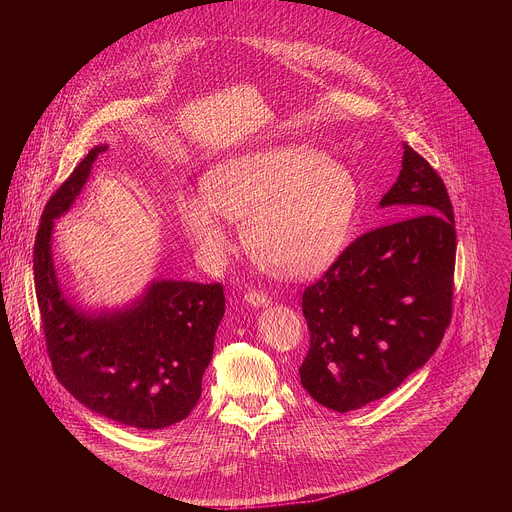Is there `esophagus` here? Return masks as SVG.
Masks as SVG:
<instances>
[{"mask_svg": "<svg viewBox=\"0 0 512 512\" xmlns=\"http://www.w3.org/2000/svg\"><path fill=\"white\" fill-rule=\"evenodd\" d=\"M245 302L249 304V306H255V308H263V306H269V296L267 294H263V291H259V289H249L247 294H245Z\"/></svg>", "mask_w": 512, "mask_h": 512, "instance_id": "esophagus-1", "label": "esophagus"}]
</instances>
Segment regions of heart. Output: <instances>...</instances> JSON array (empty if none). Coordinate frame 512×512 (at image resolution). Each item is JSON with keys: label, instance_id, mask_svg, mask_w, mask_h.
<instances>
[{"label": "heart", "instance_id": "1", "mask_svg": "<svg viewBox=\"0 0 512 512\" xmlns=\"http://www.w3.org/2000/svg\"><path fill=\"white\" fill-rule=\"evenodd\" d=\"M356 204L358 186L342 164L294 143L216 164L204 178V194H182L178 212L208 257H223L231 247L227 218H245V245L263 269L308 277L340 255Z\"/></svg>", "mask_w": 512, "mask_h": 512}]
</instances>
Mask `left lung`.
<instances>
[{
	"label": "left lung",
	"mask_w": 512,
	"mask_h": 512,
	"mask_svg": "<svg viewBox=\"0 0 512 512\" xmlns=\"http://www.w3.org/2000/svg\"><path fill=\"white\" fill-rule=\"evenodd\" d=\"M381 206L403 218L354 239L306 287L310 348L300 367L320 405L346 413L395 391L440 346L452 320L456 221L446 184L403 143Z\"/></svg>",
	"instance_id": "8db88e82"
}]
</instances>
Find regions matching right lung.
<instances>
[{
    "label": "right lung",
    "mask_w": 512,
    "mask_h": 512,
    "mask_svg": "<svg viewBox=\"0 0 512 512\" xmlns=\"http://www.w3.org/2000/svg\"><path fill=\"white\" fill-rule=\"evenodd\" d=\"M97 145L50 196L34 243V285L46 352L58 383L85 407L137 429L190 415L225 316L221 283L154 281L129 308L87 314L64 296L52 261L54 218L83 190Z\"/></svg>",
    "instance_id": "add662e5"
}]
</instances>
